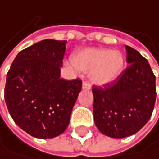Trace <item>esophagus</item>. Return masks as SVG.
Segmentation results:
<instances>
[{
  "mask_svg": "<svg viewBox=\"0 0 159 159\" xmlns=\"http://www.w3.org/2000/svg\"><path fill=\"white\" fill-rule=\"evenodd\" d=\"M90 88H91V85L88 82L83 81V83H82V89L83 90H89Z\"/></svg>",
  "mask_w": 159,
  "mask_h": 159,
  "instance_id": "esophagus-1",
  "label": "esophagus"
}]
</instances>
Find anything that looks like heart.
Listing matches in <instances>:
<instances>
[{"label": "heart", "mask_w": 159, "mask_h": 159, "mask_svg": "<svg viewBox=\"0 0 159 159\" xmlns=\"http://www.w3.org/2000/svg\"><path fill=\"white\" fill-rule=\"evenodd\" d=\"M73 65L90 72V80L98 85H107L116 81L125 67V58L120 51L107 48H88L72 56Z\"/></svg>", "instance_id": "heart-1"}]
</instances>
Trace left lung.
<instances>
[{"label": "left lung", "mask_w": 159, "mask_h": 159, "mask_svg": "<svg viewBox=\"0 0 159 159\" xmlns=\"http://www.w3.org/2000/svg\"><path fill=\"white\" fill-rule=\"evenodd\" d=\"M130 64L117 80L93 86L94 120L103 134L122 139L138 133L152 116L157 91L156 76L148 61L125 45Z\"/></svg>", "instance_id": "obj_1"}]
</instances>
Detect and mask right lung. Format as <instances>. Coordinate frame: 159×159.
<instances>
[{
	"mask_svg": "<svg viewBox=\"0 0 159 159\" xmlns=\"http://www.w3.org/2000/svg\"><path fill=\"white\" fill-rule=\"evenodd\" d=\"M66 41L43 39L21 50L6 75L4 99L15 123L37 139L67 128L81 90L80 79L61 78Z\"/></svg>",
	"mask_w": 159,
	"mask_h": 159,
	"instance_id": "right-lung-1",
	"label": "right lung"
}]
</instances>
